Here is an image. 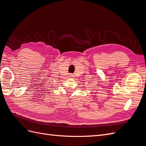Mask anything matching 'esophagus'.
<instances>
[{
  "mask_svg": "<svg viewBox=\"0 0 146 146\" xmlns=\"http://www.w3.org/2000/svg\"><path fill=\"white\" fill-rule=\"evenodd\" d=\"M74 77V76L73 75H72V74H69V78H72Z\"/></svg>",
  "mask_w": 146,
  "mask_h": 146,
  "instance_id": "obj_1",
  "label": "esophagus"
}]
</instances>
